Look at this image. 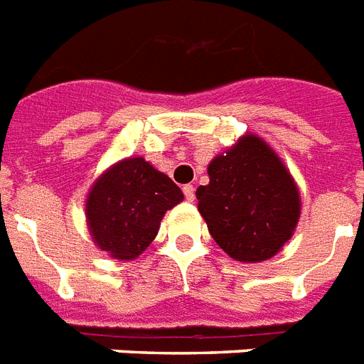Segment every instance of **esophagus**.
I'll return each instance as SVG.
<instances>
[{
	"label": "esophagus",
	"instance_id": "obj_1",
	"mask_svg": "<svg viewBox=\"0 0 364 364\" xmlns=\"http://www.w3.org/2000/svg\"><path fill=\"white\" fill-rule=\"evenodd\" d=\"M183 193H185V198H187L188 202H193V200H194V187H193V185H185V187H183Z\"/></svg>",
	"mask_w": 364,
	"mask_h": 364
}]
</instances>
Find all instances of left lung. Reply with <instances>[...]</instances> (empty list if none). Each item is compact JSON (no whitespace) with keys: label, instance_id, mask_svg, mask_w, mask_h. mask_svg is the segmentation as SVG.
Here are the masks:
<instances>
[{"label":"left lung","instance_id":"left-lung-1","mask_svg":"<svg viewBox=\"0 0 364 364\" xmlns=\"http://www.w3.org/2000/svg\"><path fill=\"white\" fill-rule=\"evenodd\" d=\"M210 183L196 188L211 238L234 260L262 262L282 251L300 219V191L279 154L243 134L208 166Z\"/></svg>","mask_w":364,"mask_h":364}]
</instances>
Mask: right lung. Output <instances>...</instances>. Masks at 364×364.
<instances>
[{
  "mask_svg": "<svg viewBox=\"0 0 364 364\" xmlns=\"http://www.w3.org/2000/svg\"><path fill=\"white\" fill-rule=\"evenodd\" d=\"M183 202L181 188L143 156H128L98 176L85 215L96 247L115 260H134L159 234L168 210Z\"/></svg>",
  "mask_w": 364,
  "mask_h": 364,
  "instance_id": "1",
  "label": "right lung"
}]
</instances>
